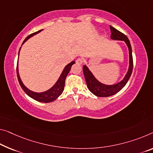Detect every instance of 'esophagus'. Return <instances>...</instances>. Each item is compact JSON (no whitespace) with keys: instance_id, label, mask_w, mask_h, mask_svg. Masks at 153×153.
Instances as JSON below:
<instances>
[{"instance_id":"34e87169","label":"esophagus","mask_w":153,"mask_h":153,"mask_svg":"<svg viewBox=\"0 0 153 153\" xmlns=\"http://www.w3.org/2000/svg\"><path fill=\"white\" fill-rule=\"evenodd\" d=\"M83 59H82V58H78L76 60V63L79 65H81L82 63H83Z\"/></svg>"}]
</instances>
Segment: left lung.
I'll list each match as a JSON object with an SVG mask.
<instances>
[{"label":"left lung","mask_w":153,"mask_h":153,"mask_svg":"<svg viewBox=\"0 0 153 153\" xmlns=\"http://www.w3.org/2000/svg\"><path fill=\"white\" fill-rule=\"evenodd\" d=\"M110 29H111V39L114 40H120L125 42L126 46L128 48L129 53V65L128 71L126 72L125 76L121 81L118 82L114 85H106L100 83L96 79L94 76L90 69L86 65H84L83 67V74L85 81L87 83V86L91 93L98 97H107V96H113L121 90L126 84L127 83L131 75L132 74L133 62V56H132V48L130 44V41L125 35L123 34L119 30L115 29L111 26H110Z\"/></svg>","instance_id":"8db88e82"}]
</instances>
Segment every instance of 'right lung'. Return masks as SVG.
Instances as JSON below:
<instances>
[{
  "instance_id": "add662e5",
  "label": "right lung",
  "mask_w": 153,
  "mask_h": 153,
  "mask_svg": "<svg viewBox=\"0 0 153 153\" xmlns=\"http://www.w3.org/2000/svg\"><path fill=\"white\" fill-rule=\"evenodd\" d=\"M42 30H39V31H37L34 33L29 35V36L26 37V39L24 40V42H22V45L25 43V42H27L28 39H29L30 37H33L35 35H36L38 33L41 32ZM21 49V47L20 48L19 50V53H18V57H19V54H20V51ZM75 62L74 61H72V62H70L68 64L66 65L64 68V69L61 74L59 78L58 79V80L56 82L55 84L52 87V88L49 89V90H46L45 91H43V92H35V91H33L31 90H30L29 89H28L27 87H26L24 83H22V80L20 79V74H19V72H18V63H17V68H16V72H17V76H18V81H19V83L20 85L21 88L23 90L25 91V92L27 94L30 96V98H32L33 99L36 100L38 102H53V101L55 100L61 94H62L63 90H64V86H65V78H66L68 74L69 73L70 69H71L72 65L74 64Z\"/></svg>"
}]
</instances>
